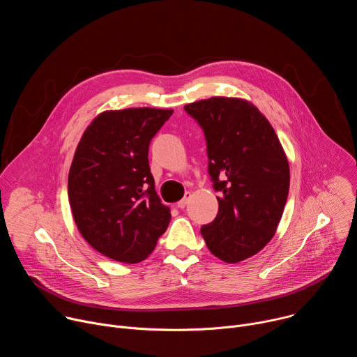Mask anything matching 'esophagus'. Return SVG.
Returning <instances> with one entry per match:
<instances>
[{"mask_svg":"<svg viewBox=\"0 0 357 357\" xmlns=\"http://www.w3.org/2000/svg\"><path fill=\"white\" fill-rule=\"evenodd\" d=\"M190 196H192V193H190V192H186V193H185V197H183V199H181V200H178L176 206H178L179 209H183V208L188 205V202H189Z\"/></svg>","mask_w":357,"mask_h":357,"instance_id":"1","label":"esophagus"}]
</instances>
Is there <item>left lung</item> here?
<instances>
[{
    "instance_id": "8db88e82",
    "label": "left lung",
    "mask_w": 357,
    "mask_h": 357,
    "mask_svg": "<svg viewBox=\"0 0 357 357\" xmlns=\"http://www.w3.org/2000/svg\"><path fill=\"white\" fill-rule=\"evenodd\" d=\"M185 110L203 128L216 219L200 233L213 256L236 264L274 237L289 190V165L266 116L238 97H211Z\"/></svg>"
}]
</instances>
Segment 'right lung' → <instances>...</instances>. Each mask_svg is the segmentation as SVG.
Returning a JSON list of instances; mask_svg holds the SVG:
<instances>
[{
	"label": "right lung",
	"mask_w": 357,
	"mask_h": 357,
	"mask_svg": "<svg viewBox=\"0 0 357 357\" xmlns=\"http://www.w3.org/2000/svg\"><path fill=\"white\" fill-rule=\"evenodd\" d=\"M172 113L107 110L77 144L68 178L72 215L83 238L112 260H145L169 225L171 211L155 192L148 148Z\"/></svg>",
	"instance_id": "1"
}]
</instances>
